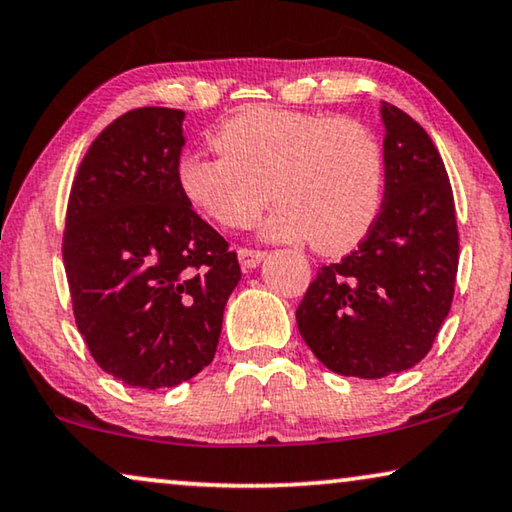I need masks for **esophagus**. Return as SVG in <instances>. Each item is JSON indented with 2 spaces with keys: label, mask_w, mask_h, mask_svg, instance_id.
<instances>
[{
  "label": "esophagus",
  "mask_w": 512,
  "mask_h": 512,
  "mask_svg": "<svg viewBox=\"0 0 512 512\" xmlns=\"http://www.w3.org/2000/svg\"><path fill=\"white\" fill-rule=\"evenodd\" d=\"M238 258H240L242 268L251 270V268H258V265L263 263L265 251H261V249H247V247H240V249H238Z\"/></svg>",
  "instance_id": "1"
}]
</instances>
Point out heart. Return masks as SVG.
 Returning a JSON list of instances; mask_svg holds the SVG:
<instances>
[{
	"label": "heart",
	"mask_w": 512,
	"mask_h": 512,
	"mask_svg": "<svg viewBox=\"0 0 512 512\" xmlns=\"http://www.w3.org/2000/svg\"><path fill=\"white\" fill-rule=\"evenodd\" d=\"M214 145L219 154H184L177 182L221 226H249L274 196L268 238H307L321 254H344L379 219L385 157L367 124L251 106L221 124Z\"/></svg>",
	"instance_id": "b5f03b06"
}]
</instances>
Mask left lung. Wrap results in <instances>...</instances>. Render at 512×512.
<instances>
[{
	"label": "left lung",
	"instance_id": "1",
	"mask_svg": "<svg viewBox=\"0 0 512 512\" xmlns=\"http://www.w3.org/2000/svg\"><path fill=\"white\" fill-rule=\"evenodd\" d=\"M381 214L339 263L323 265L295 321L330 372L383 379L425 358L453 305L459 235L446 166L420 124L381 103Z\"/></svg>",
	"mask_w": 512,
	"mask_h": 512
}]
</instances>
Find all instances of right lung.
Listing matches in <instances>:
<instances>
[{"instance_id": "add662e5", "label": "right lung", "mask_w": 512, "mask_h": 512, "mask_svg": "<svg viewBox=\"0 0 512 512\" xmlns=\"http://www.w3.org/2000/svg\"><path fill=\"white\" fill-rule=\"evenodd\" d=\"M182 120L157 106L117 117L87 150L66 210L78 330L96 365L131 388H175L210 365L242 277L177 182Z\"/></svg>"}]
</instances>
